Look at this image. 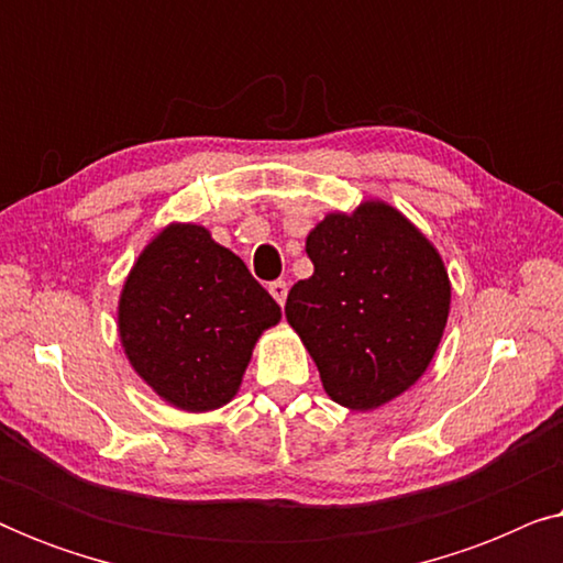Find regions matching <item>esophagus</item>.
I'll return each instance as SVG.
<instances>
[{"label": "esophagus", "instance_id": "obj_1", "mask_svg": "<svg viewBox=\"0 0 563 563\" xmlns=\"http://www.w3.org/2000/svg\"><path fill=\"white\" fill-rule=\"evenodd\" d=\"M268 291H272V297L276 299V302H279V307H284V302H287L289 284H287V282H282V279H276V282L268 284Z\"/></svg>", "mask_w": 563, "mask_h": 563}]
</instances>
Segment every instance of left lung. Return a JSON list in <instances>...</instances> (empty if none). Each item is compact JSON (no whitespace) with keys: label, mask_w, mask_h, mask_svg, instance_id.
Segmentation results:
<instances>
[{"label":"left lung","mask_w":563,"mask_h":563,"mask_svg":"<svg viewBox=\"0 0 563 563\" xmlns=\"http://www.w3.org/2000/svg\"><path fill=\"white\" fill-rule=\"evenodd\" d=\"M314 272L289 289V325L338 405L372 410L415 384L441 343L451 287L443 261L389 205L328 214L307 235Z\"/></svg>","instance_id":"left-lung-1"}]
</instances>
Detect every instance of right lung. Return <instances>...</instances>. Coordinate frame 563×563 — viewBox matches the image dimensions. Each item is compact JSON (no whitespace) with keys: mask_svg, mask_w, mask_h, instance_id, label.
Segmentation results:
<instances>
[{"mask_svg":"<svg viewBox=\"0 0 563 563\" xmlns=\"http://www.w3.org/2000/svg\"><path fill=\"white\" fill-rule=\"evenodd\" d=\"M272 295L199 225H172L141 253L120 297V338L135 372L168 402L214 410L241 387Z\"/></svg>","mask_w":563,"mask_h":563,"instance_id":"obj_1","label":"right lung"}]
</instances>
